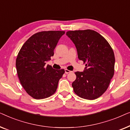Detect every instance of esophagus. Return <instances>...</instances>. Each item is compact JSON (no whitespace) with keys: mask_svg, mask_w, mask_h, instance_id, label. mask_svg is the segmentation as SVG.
<instances>
[{"mask_svg":"<svg viewBox=\"0 0 130 130\" xmlns=\"http://www.w3.org/2000/svg\"><path fill=\"white\" fill-rule=\"evenodd\" d=\"M72 71H70V70H67V69H65V73L66 74H69V73H72Z\"/></svg>","mask_w":130,"mask_h":130,"instance_id":"esophagus-1","label":"esophagus"}]
</instances>
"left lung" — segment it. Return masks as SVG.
Listing matches in <instances>:
<instances>
[{
	"mask_svg": "<svg viewBox=\"0 0 130 130\" xmlns=\"http://www.w3.org/2000/svg\"><path fill=\"white\" fill-rule=\"evenodd\" d=\"M66 35L76 46L78 58L86 63L83 72H76L72 83L74 93L93 100L107 89L114 74L115 56L107 41L93 30L70 31Z\"/></svg>",
	"mask_w": 130,
	"mask_h": 130,
	"instance_id": "1",
	"label": "left lung"
}]
</instances>
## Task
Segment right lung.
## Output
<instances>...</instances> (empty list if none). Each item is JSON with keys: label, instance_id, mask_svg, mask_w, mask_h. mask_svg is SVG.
<instances>
[{"label": "right lung", "instance_id": "obj_1", "mask_svg": "<svg viewBox=\"0 0 130 130\" xmlns=\"http://www.w3.org/2000/svg\"><path fill=\"white\" fill-rule=\"evenodd\" d=\"M64 31L39 32L24 44L16 60L21 84L28 95L36 99L47 98L56 92L65 71L54 70L46 62L54 56V50Z\"/></svg>", "mask_w": 130, "mask_h": 130}]
</instances>
